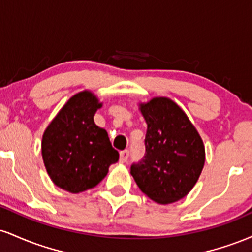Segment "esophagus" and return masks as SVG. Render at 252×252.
Instances as JSON below:
<instances>
[{
  "label": "esophagus",
  "instance_id": "obj_1",
  "mask_svg": "<svg viewBox=\"0 0 252 252\" xmlns=\"http://www.w3.org/2000/svg\"><path fill=\"white\" fill-rule=\"evenodd\" d=\"M128 158H129V150H123V152L120 153V162L121 163L126 162Z\"/></svg>",
  "mask_w": 252,
  "mask_h": 252
}]
</instances>
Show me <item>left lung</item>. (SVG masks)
Here are the masks:
<instances>
[{"label":"left lung","instance_id":"1","mask_svg":"<svg viewBox=\"0 0 252 252\" xmlns=\"http://www.w3.org/2000/svg\"><path fill=\"white\" fill-rule=\"evenodd\" d=\"M140 110L147 122L146 154L130 173L140 189L158 204L180 200L198 181L205 147L187 115L166 97H156Z\"/></svg>","mask_w":252,"mask_h":252}]
</instances>
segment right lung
<instances>
[{"mask_svg": "<svg viewBox=\"0 0 252 252\" xmlns=\"http://www.w3.org/2000/svg\"><path fill=\"white\" fill-rule=\"evenodd\" d=\"M100 106L92 92H79L43 132L41 153L46 170L54 185L70 193L97 186L108 174L110 164L120 158L108 132L94 121Z\"/></svg>", "mask_w": 252, "mask_h": 252, "instance_id": "add662e5", "label": "right lung"}]
</instances>
